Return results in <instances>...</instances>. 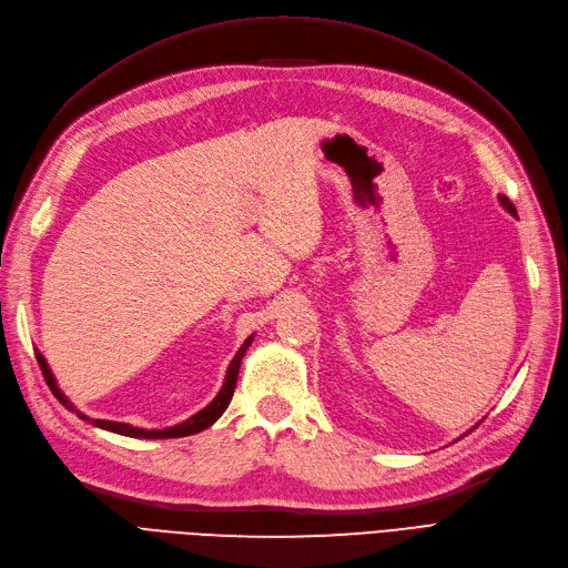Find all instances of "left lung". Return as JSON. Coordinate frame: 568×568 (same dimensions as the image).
<instances>
[{
  "instance_id": "8db88e82",
  "label": "left lung",
  "mask_w": 568,
  "mask_h": 568,
  "mask_svg": "<svg viewBox=\"0 0 568 568\" xmlns=\"http://www.w3.org/2000/svg\"><path fill=\"white\" fill-rule=\"evenodd\" d=\"M500 203H503V209H505V211H509L511 215H517V209H514L511 201H509L507 196H500ZM467 434H469V432H467Z\"/></svg>"
}]
</instances>
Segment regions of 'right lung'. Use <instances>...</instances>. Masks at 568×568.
<instances>
[{
	"mask_svg": "<svg viewBox=\"0 0 568 568\" xmlns=\"http://www.w3.org/2000/svg\"><path fill=\"white\" fill-rule=\"evenodd\" d=\"M251 343H253V334L242 343V348H239V351H236V355L232 357V363H230L227 374H225V384H222V388L217 390L215 398H213L209 405H205L203 409H199L196 415H192V417L184 419V422H180V424H175V426H168V428H140V426H132V424H125V422L90 419L88 415H82V412H78V409H75V405L65 398V393L59 388V384H57V379H54V374H51V369H49V365H47L44 355H42V353H36V357H38L40 369H42V374H44V382L49 384L51 393L57 395V400H59L65 409L78 412V417H80V419L90 422L92 426L104 428V432L120 434V436H128V438H182V436H192V434L203 432V428L213 426V424L222 417V412L227 409V405H230V400H232V395H234V388H236V376H239V367H242V357L246 355V351H248Z\"/></svg>",
	"mask_w": 568,
	"mask_h": 568,
	"instance_id": "right-lung-1",
	"label": "right lung"
}]
</instances>
